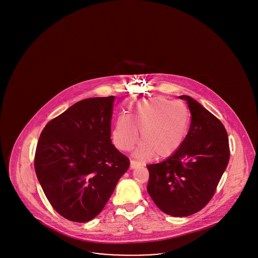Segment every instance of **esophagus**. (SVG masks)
Returning a JSON list of instances; mask_svg holds the SVG:
<instances>
[{
	"label": "esophagus",
	"instance_id": "34e87169",
	"mask_svg": "<svg viewBox=\"0 0 258 258\" xmlns=\"http://www.w3.org/2000/svg\"><path fill=\"white\" fill-rule=\"evenodd\" d=\"M138 165H139V162H138V161H136V160H131V168H132V169H135Z\"/></svg>",
	"mask_w": 258,
	"mask_h": 258
}]
</instances>
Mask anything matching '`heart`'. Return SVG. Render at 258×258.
<instances>
[{"label":"heart","instance_id":"heart-1","mask_svg":"<svg viewBox=\"0 0 258 258\" xmlns=\"http://www.w3.org/2000/svg\"><path fill=\"white\" fill-rule=\"evenodd\" d=\"M189 124V112L181 101L164 97L147 98L132 103L128 117L120 115L114 124L112 140L117 149L126 152L138 141L140 159L156 155L158 159L172 156L184 142Z\"/></svg>","mask_w":258,"mask_h":258}]
</instances>
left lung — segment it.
Returning <instances> with one entry per match:
<instances>
[{"label": "left lung", "mask_w": 258, "mask_h": 258, "mask_svg": "<svg viewBox=\"0 0 258 258\" xmlns=\"http://www.w3.org/2000/svg\"><path fill=\"white\" fill-rule=\"evenodd\" d=\"M191 123L184 142L160 163L149 164L148 194L173 217H186L204 208L214 196L229 160L227 133L221 121L188 96Z\"/></svg>", "instance_id": "obj_1"}]
</instances>
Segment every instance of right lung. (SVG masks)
Returning a JSON list of instances; mask_svg holds the SVG:
<instances>
[{"label":"right lung","instance_id":"obj_1","mask_svg":"<svg viewBox=\"0 0 258 258\" xmlns=\"http://www.w3.org/2000/svg\"><path fill=\"white\" fill-rule=\"evenodd\" d=\"M114 96L80 100L45 125L35 169L50 204L75 222L104 208L130 160L111 141Z\"/></svg>","mask_w":258,"mask_h":258}]
</instances>
